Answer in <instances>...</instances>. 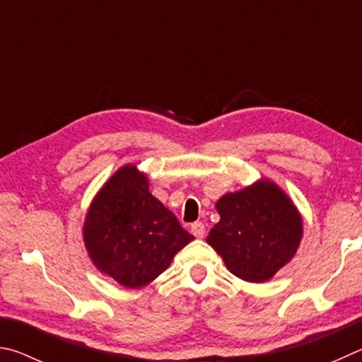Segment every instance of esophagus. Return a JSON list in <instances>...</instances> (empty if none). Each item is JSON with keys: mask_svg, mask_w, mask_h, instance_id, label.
<instances>
[{"mask_svg": "<svg viewBox=\"0 0 362 362\" xmlns=\"http://www.w3.org/2000/svg\"><path fill=\"white\" fill-rule=\"evenodd\" d=\"M191 232L197 238H204V235H205V224L200 223V221H197V223H194L191 226Z\"/></svg>", "mask_w": 362, "mask_h": 362, "instance_id": "obj_1", "label": "esophagus"}]
</instances>
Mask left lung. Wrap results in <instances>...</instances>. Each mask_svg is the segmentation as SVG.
<instances>
[{"label": "left lung", "instance_id": "1", "mask_svg": "<svg viewBox=\"0 0 362 362\" xmlns=\"http://www.w3.org/2000/svg\"><path fill=\"white\" fill-rule=\"evenodd\" d=\"M216 210L221 221L206 242L235 276L251 283L265 281L296 255L302 221L276 186L264 181L226 194L218 200Z\"/></svg>", "mask_w": 362, "mask_h": 362}]
</instances>
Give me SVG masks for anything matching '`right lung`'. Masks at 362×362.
Here are the masks:
<instances>
[{
    "label": "right lung",
    "mask_w": 362,
    "mask_h": 362,
    "mask_svg": "<svg viewBox=\"0 0 362 362\" xmlns=\"http://www.w3.org/2000/svg\"><path fill=\"white\" fill-rule=\"evenodd\" d=\"M135 167L114 175L87 213L84 242L93 264L125 288H143L194 237L149 194Z\"/></svg>",
    "instance_id": "obj_1"
}]
</instances>
